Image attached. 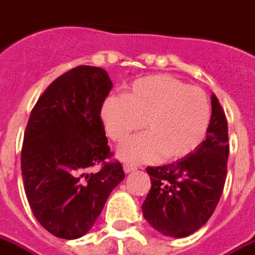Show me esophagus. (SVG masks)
Segmentation results:
<instances>
[{
	"label": "esophagus",
	"mask_w": 255,
	"mask_h": 255,
	"mask_svg": "<svg viewBox=\"0 0 255 255\" xmlns=\"http://www.w3.org/2000/svg\"><path fill=\"white\" fill-rule=\"evenodd\" d=\"M137 169V167L134 166V165H129V163H124V166H123V170L126 174H128V173H132V171H134Z\"/></svg>",
	"instance_id": "esophagus-1"
}]
</instances>
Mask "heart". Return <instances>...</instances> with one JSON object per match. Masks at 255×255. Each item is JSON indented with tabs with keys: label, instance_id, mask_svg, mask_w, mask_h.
<instances>
[{
	"label": "heart",
	"instance_id": "b5f03b06",
	"mask_svg": "<svg viewBox=\"0 0 255 255\" xmlns=\"http://www.w3.org/2000/svg\"><path fill=\"white\" fill-rule=\"evenodd\" d=\"M210 118V103L202 89L165 74L138 78L126 95H109L101 107L105 131L117 142L144 121L146 131L118 148V157L129 163L152 162L162 154L166 160L187 156L203 141Z\"/></svg>",
	"mask_w": 255,
	"mask_h": 255
}]
</instances>
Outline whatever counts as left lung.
<instances>
[{
	"mask_svg": "<svg viewBox=\"0 0 255 255\" xmlns=\"http://www.w3.org/2000/svg\"><path fill=\"white\" fill-rule=\"evenodd\" d=\"M206 140L181 160L146 167L150 191L142 215L153 228L169 237H187L206 224L220 200L228 163V123L219 99L211 95Z\"/></svg>",
	"mask_w": 255,
	"mask_h": 255,
	"instance_id": "left-lung-1",
	"label": "left lung"
}]
</instances>
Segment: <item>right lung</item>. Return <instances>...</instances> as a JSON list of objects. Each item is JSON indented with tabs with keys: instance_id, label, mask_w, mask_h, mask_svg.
I'll list each match as a JSON object with an SVG mask.
<instances>
[{
	"instance_id": "right-lung-1",
	"label": "right lung",
	"mask_w": 255,
	"mask_h": 255,
	"mask_svg": "<svg viewBox=\"0 0 255 255\" xmlns=\"http://www.w3.org/2000/svg\"><path fill=\"white\" fill-rule=\"evenodd\" d=\"M111 89L106 70L80 65L56 78L31 111L20 156L24 192L36 220L59 239L86 235L124 179L121 162H106L101 107Z\"/></svg>"
}]
</instances>
